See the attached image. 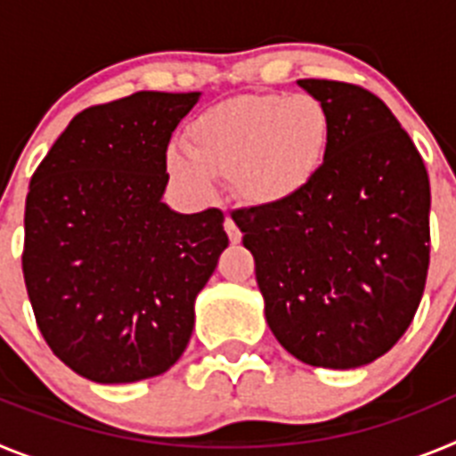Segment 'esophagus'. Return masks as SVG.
<instances>
[{"label":"esophagus","instance_id":"obj_1","mask_svg":"<svg viewBox=\"0 0 456 456\" xmlns=\"http://www.w3.org/2000/svg\"><path fill=\"white\" fill-rule=\"evenodd\" d=\"M225 232H228V237H231V241L232 244H237V241L241 240V232H240V228H237V224L235 221L231 219V216H225Z\"/></svg>","mask_w":456,"mask_h":456}]
</instances>
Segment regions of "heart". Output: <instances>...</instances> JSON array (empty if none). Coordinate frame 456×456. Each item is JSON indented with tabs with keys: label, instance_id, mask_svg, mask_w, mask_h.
I'll list each match as a JSON object with an SVG mask.
<instances>
[{
	"label": "heart",
	"instance_id": "obj_1",
	"mask_svg": "<svg viewBox=\"0 0 456 456\" xmlns=\"http://www.w3.org/2000/svg\"><path fill=\"white\" fill-rule=\"evenodd\" d=\"M329 134L324 104L308 93L237 98L196 116L187 151L171 148L167 167L193 196H209L215 178H228L241 203L278 208L317 178Z\"/></svg>",
	"mask_w": 456,
	"mask_h": 456
}]
</instances>
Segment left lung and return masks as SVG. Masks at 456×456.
Returning <instances> with one entry per match:
<instances>
[{
  "label": "left lung",
  "instance_id": "8db88e82",
  "mask_svg": "<svg viewBox=\"0 0 456 456\" xmlns=\"http://www.w3.org/2000/svg\"><path fill=\"white\" fill-rule=\"evenodd\" d=\"M331 134L317 178L278 208L235 209L276 340L315 368L384 356L413 322L429 269V178L374 93L299 79Z\"/></svg>",
  "mask_w": 456,
  "mask_h": 456
}]
</instances>
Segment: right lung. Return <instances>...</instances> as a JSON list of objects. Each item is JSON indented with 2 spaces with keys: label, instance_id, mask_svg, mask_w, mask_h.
Here are the masks:
<instances>
[{
  "label": "right lung",
  "instance_id": "1",
  "mask_svg": "<svg viewBox=\"0 0 456 456\" xmlns=\"http://www.w3.org/2000/svg\"><path fill=\"white\" fill-rule=\"evenodd\" d=\"M200 93L139 91L84 109L31 175L22 272L56 358L95 384L167 372L228 247L224 212L162 203L173 130Z\"/></svg>",
  "mask_w": 456,
  "mask_h": 456
}]
</instances>
